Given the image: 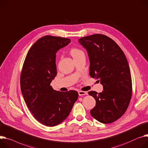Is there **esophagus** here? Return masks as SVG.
<instances>
[{
  "label": "esophagus",
  "instance_id": "esophagus-1",
  "mask_svg": "<svg viewBox=\"0 0 148 148\" xmlns=\"http://www.w3.org/2000/svg\"><path fill=\"white\" fill-rule=\"evenodd\" d=\"M78 94L79 95H87L88 93L86 91H83V90H79Z\"/></svg>",
  "mask_w": 148,
  "mask_h": 148
}]
</instances>
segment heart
I'll list each match as a JSON object with an SVG mask.
<instances>
[{"instance_id":"obj_1","label":"heart","mask_w":148,"mask_h":148,"mask_svg":"<svg viewBox=\"0 0 148 148\" xmlns=\"http://www.w3.org/2000/svg\"><path fill=\"white\" fill-rule=\"evenodd\" d=\"M71 54L72 55V56L73 57V59H76L77 58H78L79 56H81L82 54H84V53L82 50H81V49H77V48H72L71 50Z\"/></svg>"}]
</instances>
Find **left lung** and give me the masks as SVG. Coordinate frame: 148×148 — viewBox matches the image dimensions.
Wrapping results in <instances>:
<instances>
[{"label": "left lung", "mask_w": 148, "mask_h": 148, "mask_svg": "<svg viewBox=\"0 0 148 148\" xmlns=\"http://www.w3.org/2000/svg\"><path fill=\"white\" fill-rule=\"evenodd\" d=\"M79 42L86 49L89 75L99 79L104 90L88 92L95 101L90 114L102 123H111L126 111L132 95V82L127 59L118 44L107 36L97 34Z\"/></svg>", "instance_id": "1"}]
</instances>
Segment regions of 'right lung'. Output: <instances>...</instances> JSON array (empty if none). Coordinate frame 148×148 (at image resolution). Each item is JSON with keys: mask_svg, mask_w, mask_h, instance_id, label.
<instances>
[{"mask_svg": "<svg viewBox=\"0 0 148 148\" xmlns=\"http://www.w3.org/2000/svg\"><path fill=\"white\" fill-rule=\"evenodd\" d=\"M69 38L45 36L29 50L21 73L20 85L25 103L38 122L55 126L70 114L78 98L76 90L56 91L50 85L57 75L56 53Z\"/></svg>", "mask_w": 148, "mask_h": 148, "instance_id": "add662e5", "label": "right lung"}]
</instances>
